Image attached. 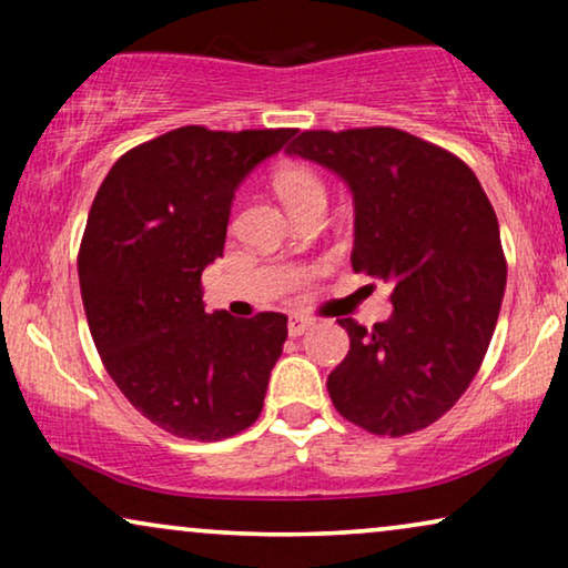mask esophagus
Wrapping results in <instances>:
<instances>
[{"label":"esophagus","mask_w":568,"mask_h":568,"mask_svg":"<svg viewBox=\"0 0 568 568\" xmlns=\"http://www.w3.org/2000/svg\"><path fill=\"white\" fill-rule=\"evenodd\" d=\"M310 325H313V323H310L307 317L292 315V317H290V325H286V328H290V336L297 338V336H302V333H305V331L310 328Z\"/></svg>","instance_id":"1"}]
</instances>
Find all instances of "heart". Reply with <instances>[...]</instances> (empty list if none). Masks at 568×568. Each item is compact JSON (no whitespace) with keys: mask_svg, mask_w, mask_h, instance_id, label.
<instances>
[{"mask_svg":"<svg viewBox=\"0 0 568 568\" xmlns=\"http://www.w3.org/2000/svg\"><path fill=\"white\" fill-rule=\"evenodd\" d=\"M274 185H276V193L282 196L286 206L297 204L300 199L310 196V193L323 191L321 178H317L313 170L300 168V165H286L278 170L274 178Z\"/></svg>","mask_w":568,"mask_h":568,"instance_id":"1","label":"heart"}]
</instances>
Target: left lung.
Here are the masks:
<instances>
[{"label": "left lung", "instance_id": "1", "mask_svg": "<svg viewBox=\"0 0 568 568\" xmlns=\"http://www.w3.org/2000/svg\"><path fill=\"white\" fill-rule=\"evenodd\" d=\"M338 175L354 204V271L393 286V313L352 317L333 406L372 434L418 432L455 406L491 344L507 286L499 222L473 170L400 129L302 131L286 150Z\"/></svg>", "mask_w": 568, "mask_h": 568}]
</instances>
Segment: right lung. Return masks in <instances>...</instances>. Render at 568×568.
Instances as JSON below:
<instances>
[{"label": "right lung", "mask_w": 568, "mask_h": 568, "mask_svg": "<svg viewBox=\"0 0 568 568\" xmlns=\"http://www.w3.org/2000/svg\"><path fill=\"white\" fill-rule=\"evenodd\" d=\"M294 129L183 126L111 168L80 247V290L108 375L175 437L216 442L258 418L286 315H209L201 274L220 258L232 201Z\"/></svg>", "instance_id": "obj_1"}]
</instances>
